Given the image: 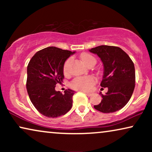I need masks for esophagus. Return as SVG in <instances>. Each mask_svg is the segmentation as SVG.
I'll return each mask as SVG.
<instances>
[{
	"instance_id": "1",
	"label": "esophagus",
	"mask_w": 152,
	"mask_h": 152,
	"mask_svg": "<svg viewBox=\"0 0 152 152\" xmlns=\"http://www.w3.org/2000/svg\"><path fill=\"white\" fill-rule=\"evenodd\" d=\"M84 93H85V94H86V95H87V96H88V97H91V95H93L92 93H86V92H85Z\"/></svg>"
}]
</instances>
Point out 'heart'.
Segmentation results:
<instances>
[{
    "instance_id": "1",
    "label": "heart",
    "mask_w": 152,
    "mask_h": 152,
    "mask_svg": "<svg viewBox=\"0 0 152 152\" xmlns=\"http://www.w3.org/2000/svg\"><path fill=\"white\" fill-rule=\"evenodd\" d=\"M81 59L83 61V63L86 64V66H88L89 64L92 63H96V59L94 57L89 54L84 53L81 55ZM72 59H68L64 63L63 71L65 75H68L70 72V65L71 63ZM96 82V80L94 77L93 76H86V77H78L75 78L72 81L71 86L77 90H82V91H89L91 90L93 85Z\"/></svg>"
}]
</instances>
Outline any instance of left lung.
<instances>
[{
    "label": "left lung",
    "instance_id": "left-lung-1",
    "mask_svg": "<svg viewBox=\"0 0 152 152\" xmlns=\"http://www.w3.org/2000/svg\"><path fill=\"white\" fill-rule=\"evenodd\" d=\"M89 51L96 54L102 61L104 75L100 86L108 88L105 95L99 93L102 99L94 108L106 113L119 111L127 104L134 92L136 80L134 62L119 47L99 45Z\"/></svg>",
    "mask_w": 152,
    "mask_h": 152
}]
</instances>
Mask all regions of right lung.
<instances>
[{
	"label": "right lung",
	"mask_w": 152,
	"mask_h": 152,
	"mask_svg": "<svg viewBox=\"0 0 152 152\" xmlns=\"http://www.w3.org/2000/svg\"><path fill=\"white\" fill-rule=\"evenodd\" d=\"M75 52L51 46L35 53L27 68L26 88L32 104L48 118H57L70 111L75 91L64 93L55 91V85L63 82L66 60Z\"/></svg>",
	"instance_id": "add662e5"
}]
</instances>
